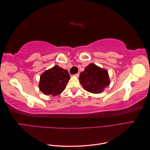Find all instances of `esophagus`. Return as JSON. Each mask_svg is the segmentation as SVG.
Returning a JSON list of instances; mask_svg holds the SVG:
<instances>
[{
  "label": "esophagus",
  "mask_w": 150,
  "mask_h": 150,
  "mask_svg": "<svg viewBox=\"0 0 150 150\" xmlns=\"http://www.w3.org/2000/svg\"><path fill=\"white\" fill-rule=\"evenodd\" d=\"M75 77H76V78H78V77L79 76V73H77V74H74V75Z\"/></svg>",
  "instance_id": "34e87169"
}]
</instances>
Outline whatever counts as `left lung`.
I'll return each mask as SVG.
<instances>
[{"label":"left lung","mask_w":150,"mask_h":150,"mask_svg":"<svg viewBox=\"0 0 150 150\" xmlns=\"http://www.w3.org/2000/svg\"><path fill=\"white\" fill-rule=\"evenodd\" d=\"M80 83L85 90L91 93H101L110 84L107 70L94 64L86 66L79 76Z\"/></svg>","instance_id":"8db88e82"}]
</instances>
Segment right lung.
Returning a JSON list of instances; mask_svg holds the SVG:
<instances>
[{
	"label": "right lung",
	"instance_id": "obj_1",
	"mask_svg": "<svg viewBox=\"0 0 150 150\" xmlns=\"http://www.w3.org/2000/svg\"><path fill=\"white\" fill-rule=\"evenodd\" d=\"M69 79L68 71L56 65L41 74L39 87L44 94L54 96L64 90Z\"/></svg>",
	"mask_w": 150,
	"mask_h": 150
}]
</instances>
